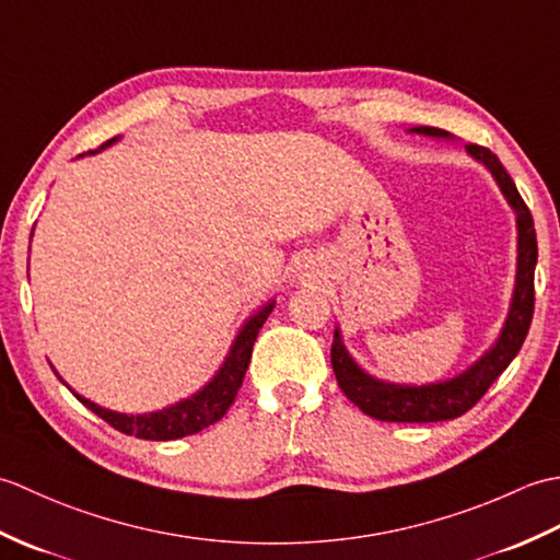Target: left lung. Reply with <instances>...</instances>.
<instances>
[{
    "label": "left lung",
    "mask_w": 560,
    "mask_h": 560,
    "mask_svg": "<svg viewBox=\"0 0 560 560\" xmlns=\"http://www.w3.org/2000/svg\"><path fill=\"white\" fill-rule=\"evenodd\" d=\"M411 135H423L433 139H452L450 132L438 127H411ZM464 151L474 161H479L486 171L493 175L495 185L510 209L515 211L517 225V273L515 289L501 335L491 343V349L481 353L467 371L457 373L455 377L438 380V383L425 385H401L377 380L353 361L349 349L343 347L341 329H335V341H331V368H335L337 383L343 395H347L363 413L373 416L377 421H397V423H433L457 419L464 411H469L477 404L486 389L493 385V380L501 375L510 361L515 359L517 351L525 343V337L532 325L534 315V267H537V233H534V221L525 201H522L513 177L508 175L503 163L498 161L495 153L489 149L467 144Z\"/></svg>",
    "instance_id": "1"
}]
</instances>
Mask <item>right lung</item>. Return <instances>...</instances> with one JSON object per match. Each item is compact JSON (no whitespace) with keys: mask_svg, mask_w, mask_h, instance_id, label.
<instances>
[{"mask_svg":"<svg viewBox=\"0 0 560 560\" xmlns=\"http://www.w3.org/2000/svg\"><path fill=\"white\" fill-rule=\"evenodd\" d=\"M117 139L120 137L105 141L98 151L113 147ZM89 153H96V151H89ZM273 305H277V301L271 299L269 303L261 305L255 315H249L245 319V325L237 329V335L231 343L229 353H225L221 368L213 373V377L205 387L197 389L195 395H189V397L175 401V404H171V407L159 409V411L120 413V411L105 409V407H101V404L81 397L79 392L71 389L65 380L59 377L55 368L52 371L71 389V395H74L83 404V407L91 409L93 413H98L103 421H108L120 433L137 435L144 440H175V438L192 435V433L205 431V428H209L211 423L221 421L223 413L229 411V407L237 395V389H241V385H243V377H245V371L249 365V355H253L255 339L259 335L261 325H265L267 317L271 315Z\"/></svg>","mask_w":560,"mask_h":560,"instance_id":"add662e5","label":"right lung"}]
</instances>
